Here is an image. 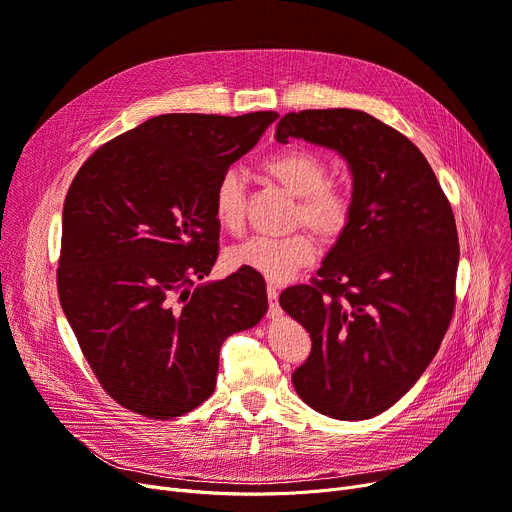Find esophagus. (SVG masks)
<instances>
[{
    "label": "esophagus",
    "mask_w": 512,
    "mask_h": 512,
    "mask_svg": "<svg viewBox=\"0 0 512 512\" xmlns=\"http://www.w3.org/2000/svg\"><path fill=\"white\" fill-rule=\"evenodd\" d=\"M267 299H270V313L278 315V286L276 284H267Z\"/></svg>",
    "instance_id": "obj_1"
}]
</instances>
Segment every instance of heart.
<instances>
[{
    "mask_svg": "<svg viewBox=\"0 0 512 512\" xmlns=\"http://www.w3.org/2000/svg\"><path fill=\"white\" fill-rule=\"evenodd\" d=\"M284 191L299 197L294 224H307L324 240H336L351 224L353 203L342 188L328 182V164L307 149H286L263 161ZM213 218L230 234L245 224V180L236 170H226L213 186ZM317 255L315 240L299 230L288 236H253L234 247L228 259L234 267H251L267 280L284 282Z\"/></svg>",
    "mask_w": 512,
    "mask_h": 512,
    "instance_id": "heart-1",
    "label": "heart"
}]
</instances>
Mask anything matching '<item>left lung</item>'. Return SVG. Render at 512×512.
Wrapping results in <instances>:
<instances>
[{
  "label": "left lung",
  "mask_w": 512,
  "mask_h": 512,
  "mask_svg": "<svg viewBox=\"0 0 512 512\" xmlns=\"http://www.w3.org/2000/svg\"><path fill=\"white\" fill-rule=\"evenodd\" d=\"M334 149L353 174V218L313 284L280 294L311 336L294 369L305 405L342 421L369 419L405 396L436 357L454 311L459 236L423 153L365 112L282 116L276 141Z\"/></svg>",
  "instance_id": "8db88e82"
}]
</instances>
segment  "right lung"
<instances>
[{
	"label": "right lung",
	"instance_id": "obj_1",
	"mask_svg": "<svg viewBox=\"0 0 512 512\" xmlns=\"http://www.w3.org/2000/svg\"><path fill=\"white\" fill-rule=\"evenodd\" d=\"M276 112L164 114L99 147L62 213L58 292L103 390L124 409L172 419L215 388L220 346L267 311L265 280L218 282L213 186Z\"/></svg>",
	"mask_w": 512,
	"mask_h": 512
}]
</instances>
